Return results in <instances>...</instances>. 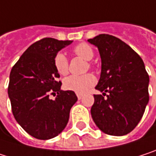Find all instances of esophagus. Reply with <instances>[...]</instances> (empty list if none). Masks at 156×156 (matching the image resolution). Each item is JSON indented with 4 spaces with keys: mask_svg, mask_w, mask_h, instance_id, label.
Returning a JSON list of instances; mask_svg holds the SVG:
<instances>
[{
    "mask_svg": "<svg viewBox=\"0 0 156 156\" xmlns=\"http://www.w3.org/2000/svg\"><path fill=\"white\" fill-rule=\"evenodd\" d=\"M83 94H77V97H78V99H79V100H81V99L83 98Z\"/></svg>",
    "mask_w": 156,
    "mask_h": 156,
    "instance_id": "34e87169",
    "label": "esophagus"
}]
</instances>
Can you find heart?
Masks as SVG:
<instances>
[{"mask_svg": "<svg viewBox=\"0 0 156 156\" xmlns=\"http://www.w3.org/2000/svg\"><path fill=\"white\" fill-rule=\"evenodd\" d=\"M73 53L86 61L92 60L94 55V52L92 47L88 45L87 43H83V42L75 45L73 48ZM53 64H54L56 71L61 75H65L68 73V70H69L68 60L62 52H57L55 54L53 58ZM92 67H93L92 62H87L86 69L92 68ZM95 82H96V79L92 73H86L81 76L71 75L64 79L63 86L66 90L73 91L77 94H83L89 88L94 86L95 84Z\"/></svg>", "mask_w": 156, "mask_h": 156, "instance_id": "obj_1", "label": "heart"}]
</instances>
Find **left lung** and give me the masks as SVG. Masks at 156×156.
Returning a JSON list of instances; mask_svg holds the SVG:
<instances>
[{
  "label": "left lung",
  "instance_id": "left-lung-1",
  "mask_svg": "<svg viewBox=\"0 0 156 156\" xmlns=\"http://www.w3.org/2000/svg\"><path fill=\"white\" fill-rule=\"evenodd\" d=\"M88 41L97 46L102 59L95 89L103 94H94L93 120L107 134H127L140 122L149 101V75L144 63L137 52L115 36L104 34Z\"/></svg>",
  "mask_w": 156,
  "mask_h": 156
}]
</instances>
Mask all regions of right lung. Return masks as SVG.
<instances>
[{
	"mask_svg": "<svg viewBox=\"0 0 156 156\" xmlns=\"http://www.w3.org/2000/svg\"><path fill=\"white\" fill-rule=\"evenodd\" d=\"M71 42L53 38L37 41L12 68L8 94L12 115L36 139L57 136L65 128L70 110L77 101L74 92L61 90L60 74L53 64L55 54ZM50 95L56 97L52 100Z\"/></svg>",
	"mask_w": 156,
	"mask_h": 156,
	"instance_id": "right-lung-1",
	"label": "right lung"
}]
</instances>
